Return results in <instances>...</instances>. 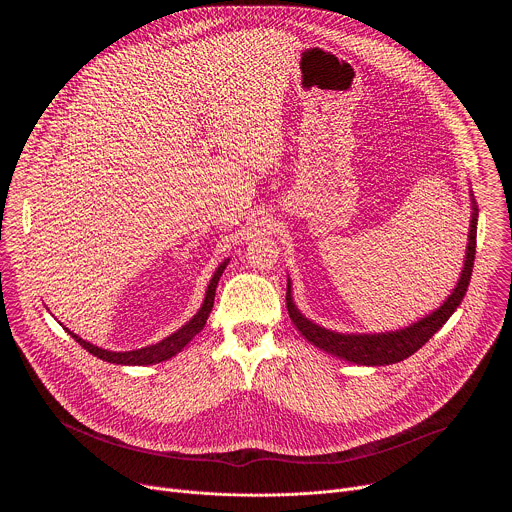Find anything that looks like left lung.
Listing matches in <instances>:
<instances>
[{
    "mask_svg": "<svg viewBox=\"0 0 512 512\" xmlns=\"http://www.w3.org/2000/svg\"><path fill=\"white\" fill-rule=\"evenodd\" d=\"M476 225H478V206L472 198V221H470V233H468V247H466V261L458 279V285L454 287L448 300L431 312L429 316L421 318L419 322L395 330V332H381V334H340L326 330L314 322H310L291 300V285L287 279V312L291 322L306 336L308 342L314 346L344 358L354 364H367V367H383V364H395L417 352L437 330H440L450 316L456 312V308L462 304L470 277L474 267V255H476Z\"/></svg>",
    "mask_w": 512,
    "mask_h": 512,
    "instance_id": "left-lung-1",
    "label": "left lung"
}]
</instances>
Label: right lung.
I'll use <instances>...</instances> for the list:
<instances>
[{
  "label": "right lung",
  "instance_id": "add662e5",
  "mask_svg": "<svg viewBox=\"0 0 512 512\" xmlns=\"http://www.w3.org/2000/svg\"><path fill=\"white\" fill-rule=\"evenodd\" d=\"M229 265V259L223 261L221 265H218V269L214 271L210 283H208V289H206V296H204V302L200 306V310L196 312V316L186 322L180 330H176L174 334H170L168 338H164L162 342L158 344H152V346H145V348H137V350H127V352H111V350H105V348H99L83 338H79L75 332H70L68 328H64L72 338H75L87 352H91L93 356L101 358V360H107V362H113V364H156V362H162V360H168L172 356H176L206 324L208 320V314L212 310V304H214V291H216V285H218V279H221L223 271L227 269Z\"/></svg>",
  "mask_w": 512,
  "mask_h": 512
}]
</instances>
